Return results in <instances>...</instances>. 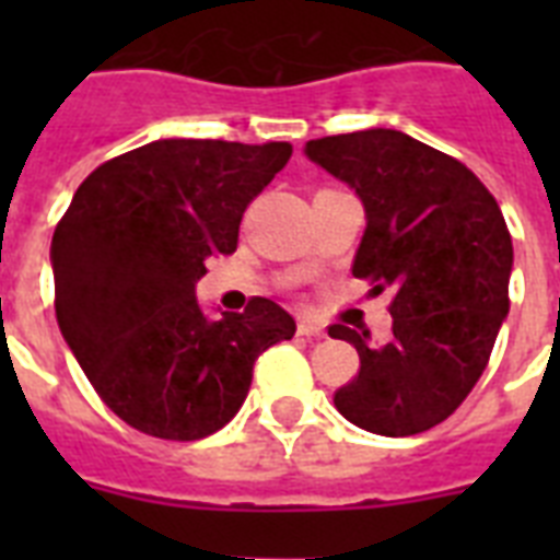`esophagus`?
Segmentation results:
<instances>
[{
    "label": "esophagus",
    "instance_id": "obj_1",
    "mask_svg": "<svg viewBox=\"0 0 560 560\" xmlns=\"http://www.w3.org/2000/svg\"><path fill=\"white\" fill-rule=\"evenodd\" d=\"M299 337H307V340H316V337H325V331L323 328H319V325H314V323H307V319H302V323H299Z\"/></svg>",
    "mask_w": 560,
    "mask_h": 560
}]
</instances>
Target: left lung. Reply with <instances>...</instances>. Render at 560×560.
I'll list each match as a JSON object with an SVG mask.
<instances>
[{
	"label": "left lung",
	"mask_w": 560,
	"mask_h": 560,
	"mask_svg": "<svg viewBox=\"0 0 560 560\" xmlns=\"http://www.w3.org/2000/svg\"><path fill=\"white\" fill-rule=\"evenodd\" d=\"M305 156L354 188L366 232L351 272L392 290V337L331 325L360 372L334 407L360 430L416 435L468 398L509 316L512 235L488 188L462 162L386 127L325 136Z\"/></svg>",
	"instance_id": "left-lung-1"
}]
</instances>
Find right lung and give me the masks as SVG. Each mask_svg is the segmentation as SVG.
I'll use <instances>...</instances> for the list:
<instances>
[{
	"mask_svg": "<svg viewBox=\"0 0 560 560\" xmlns=\"http://www.w3.org/2000/svg\"><path fill=\"white\" fill-rule=\"evenodd\" d=\"M290 142L156 139L104 162L51 237L57 325L101 400L171 442L218 433L246 400L261 351L296 334L255 296L209 314L194 288L206 258L235 253L253 197L288 165Z\"/></svg>",
	"mask_w": 560,
	"mask_h": 560,
	"instance_id": "1",
	"label": "right lung"
}]
</instances>
